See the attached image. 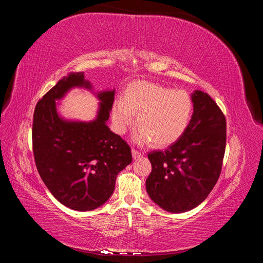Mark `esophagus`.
<instances>
[{"instance_id":"1","label":"esophagus","mask_w":263,"mask_h":263,"mask_svg":"<svg viewBox=\"0 0 263 263\" xmlns=\"http://www.w3.org/2000/svg\"><path fill=\"white\" fill-rule=\"evenodd\" d=\"M132 153H133V158H134V159H138V158H140L141 155H142L141 151H139V150H137V149H135V148H133Z\"/></svg>"}]
</instances>
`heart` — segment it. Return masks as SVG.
Returning a JSON list of instances; mask_svg holds the SVG:
<instances>
[{"instance_id":"1","label":"heart","mask_w":263,"mask_h":263,"mask_svg":"<svg viewBox=\"0 0 263 263\" xmlns=\"http://www.w3.org/2000/svg\"><path fill=\"white\" fill-rule=\"evenodd\" d=\"M190 95L160 84L138 81L127 89L124 99L115 101L112 110L114 128L124 134L134 123L139 127L135 138L157 147L168 146L185 132L192 115Z\"/></svg>"}]
</instances>
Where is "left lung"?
<instances>
[{
	"mask_svg": "<svg viewBox=\"0 0 263 263\" xmlns=\"http://www.w3.org/2000/svg\"><path fill=\"white\" fill-rule=\"evenodd\" d=\"M192 102L194 112L182 136L165 150L148 154V195L170 213L193 210L208 197L225 155V115L208 93L195 91Z\"/></svg>",
	"mask_w": 263,
	"mask_h": 263,
	"instance_id": "8db88e82",
	"label": "left lung"
}]
</instances>
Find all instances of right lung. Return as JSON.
<instances>
[{
  "instance_id": "add662e5",
  "label": "right lung",
  "mask_w": 263,
  "mask_h": 263,
  "mask_svg": "<svg viewBox=\"0 0 263 263\" xmlns=\"http://www.w3.org/2000/svg\"><path fill=\"white\" fill-rule=\"evenodd\" d=\"M74 86L92 89L83 72H72L38 101L31 136L35 163L45 185L61 204L84 212L108 200L117 174L133 159L128 144L106 125L114 90L98 93L100 109L92 122H70L58 115L55 100Z\"/></svg>"
}]
</instances>
